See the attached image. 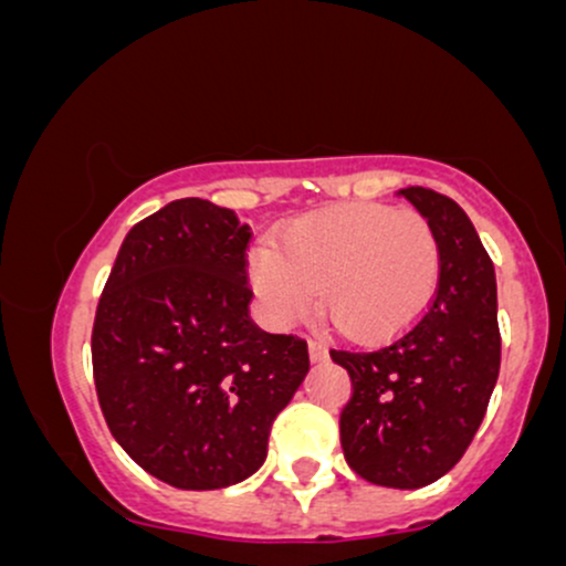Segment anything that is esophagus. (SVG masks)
Returning a JSON list of instances; mask_svg holds the SVG:
<instances>
[{"mask_svg":"<svg viewBox=\"0 0 566 566\" xmlns=\"http://www.w3.org/2000/svg\"><path fill=\"white\" fill-rule=\"evenodd\" d=\"M308 359H311V365H322V361H327V348H324L322 343L311 340L308 343Z\"/></svg>","mask_w":566,"mask_h":566,"instance_id":"esophagus-1","label":"esophagus"}]
</instances>
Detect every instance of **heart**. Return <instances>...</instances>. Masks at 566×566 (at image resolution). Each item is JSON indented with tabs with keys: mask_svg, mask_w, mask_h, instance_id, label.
Segmentation results:
<instances>
[{
	"mask_svg": "<svg viewBox=\"0 0 566 566\" xmlns=\"http://www.w3.org/2000/svg\"><path fill=\"white\" fill-rule=\"evenodd\" d=\"M247 279L265 324L284 329L319 303L343 333L382 343L426 314L441 279V250L418 212L337 205L305 212L247 255Z\"/></svg>",
	"mask_w": 566,
	"mask_h": 566,
	"instance_id": "1",
	"label": "heart"
}]
</instances>
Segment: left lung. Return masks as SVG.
I'll return each mask as SVG.
<instances>
[{"label":"left lung","mask_w":566,"mask_h":566,"mask_svg":"<svg viewBox=\"0 0 566 566\" xmlns=\"http://www.w3.org/2000/svg\"><path fill=\"white\" fill-rule=\"evenodd\" d=\"M441 250L437 297L386 348L329 350L348 369L340 444L350 471L394 490H418L463 458L500 373L495 265L463 207L431 188H401Z\"/></svg>","instance_id":"left-lung-1"}]
</instances>
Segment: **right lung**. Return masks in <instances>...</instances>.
I'll list each match as a JSON object with an SVG mask.
<instances>
[{
  "label": "right lung",
  "mask_w": 566,
  "mask_h": 566,
  "mask_svg": "<svg viewBox=\"0 0 566 566\" xmlns=\"http://www.w3.org/2000/svg\"><path fill=\"white\" fill-rule=\"evenodd\" d=\"M250 226L178 199L133 226L93 324L103 418L143 471L178 490L244 482L308 375V346L250 319Z\"/></svg>",
  "instance_id": "add662e5"
}]
</instances>
